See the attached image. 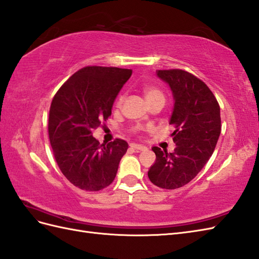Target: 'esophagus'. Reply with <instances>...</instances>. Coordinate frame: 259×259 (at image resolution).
<instances>
[{"mask_svg": "<svg viewBox=\"0 0 259 259\" xmlns=\"http://www.w3.org/2000/svg\"><path fill=\"white\" fill-rule=\"evenodd\" d=\"M130 148L134 149V150H137V151H145V150H147V148L143 147V145L136 144V143H131L130 144Z\"/></svg>", "mask_w": 259, "mask_h": 259, "instance_id": "34e87169", "label": "esophagus"}]
</instances>
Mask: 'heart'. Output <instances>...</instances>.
<instances>
[{
	"label": "heart",
	"mask_w": 259,
	"mask_h": 259,
	"mask_svg": "<svg viewBox=\"0 0 259 259\" xmlns=\"http://www.w3.org/2000/svg\"><path fill=\"white\" fill-rule=\"evenodd\" d=\"M142 91H143V94L145 96V99H147L149 104L153 103L155 101H158V99H164L163 92L160 89H158L157 86H155L153 84H145V85H143ZM123 101H124V95L121 94L120 96L118 97L117 102H116V106H117L118 108L121 107ZM135 132H137L136 129H135Z\"/></svg>",
	"instance_id": "1"
}]
</instances>
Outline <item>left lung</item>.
<instances>
[{
  "instance_id": "1",
  "label": "left lung",
  "mask_w": 259,
  "mask_h": 259,
  "mask_svg": "<svg viewBox=\"0 0 259 259\" xmlns=\"http://www.w3.org/2000/svg\"><path fill=\"white\" fill-rule=\"evenodd\" d=\"M157 76L173 92L174 109L169 124L175 128L173 153L153 147L155 163L148 171L150 181L163 189H176L188 184L209 161L221 134L220 106L213 93L191 73L157 70Z\"/></svg>"
}]
</instances>
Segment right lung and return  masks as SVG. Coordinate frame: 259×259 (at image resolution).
I'll list each match as a JSON object with an SVG mask.
<instances>
[{
	"instance_id": "1",
	"label": "right lung",
	"mask_w": 259,
	"mask_h": 259,
	"mask_svg": "<svg viewBox=\"0 0 259 259\" xmlns=\"http://www.w3.org/2000/svg\"><path fill=\"white\" fill-rule=\"evenodd\" d=\"M132 70L85 66L75 72L52 98L48 134L59 168L71 184L98 191L114 182L128 143L116 139L99 143L93 130L111 115L112 104Z\"/></svg>"
}]
</instances>
